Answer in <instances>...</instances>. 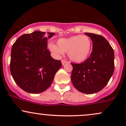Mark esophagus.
<instances>
[{"label":"esophagus","mask_w":126,"mask_h":126,"mask_svg":"<svg viewBox=\"0 0 126 126\" xmlns=\"http://www.w3.org/2000/svg\"><path fill=\"white\" fill-rule=\"evenodd\" d=\"M62 64L64 65V64H66V63H67V62L66 61V60H62Z\"/></svg>","instance_id":"obj_1"}]
</instances>
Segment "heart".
Returning <instances> with one entry per match:
<instances>
[{
	"mask_svg": "<svg viewBox=\"0 0 126 126\" xmlns=\"http://www.w3.org/2000/svg\"><path fill=\"white\" fill-rule=\"evenodd\" d=\"M57 44L49 45L51 51L58 56L67 52L69 59L75 63H80L86 60L92 48V41L86 35H76L68 38H60Z\"/></svg>",
	"mask_w": 126,
	"mask_h": 126,
	"instance_id": "obj_1",
	"label": "heart"
}]
</instances>
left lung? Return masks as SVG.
<instances>
[{
	"instance_id": "8db88e82",
	"label": "left lung",
	"mask_w": 126,
	"mask_h": 126,
	"mask_svg": "<svg viewBox=\"0 0 126 126\" xmlns=\"http://www.w3.org/2000/svg\"><path fill=\"white\" fill-rule=\"evenodd\" d=\"M92 41V51L89 58L73 66L71 80L79 92L92 94L102 90L112 76L114 53L112 47L102 36L85 33Z\"/></svg>"
}]
</instances>
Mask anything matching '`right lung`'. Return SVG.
I'll list each match as a JSON object with an SVG mask.
<instances>
[{
	"label": "right lung",
	"mask_w": 126,
	"mask_h": 126,
	"mask_svg": "<svg viewBox=\"0 0 126 126\" xmlns=\"http://www.w3.org/2000/svg\"><path fill=\"white\" fill-rule=\"evenodd\" d=\"M35 31L21 35L13 44L10 70L15 83L25 92L39 94L47 90L62 64L52 58L47 40L54 32Z\"/></svg>",
	"instance_id": "obj_1"
}]
</instances>
